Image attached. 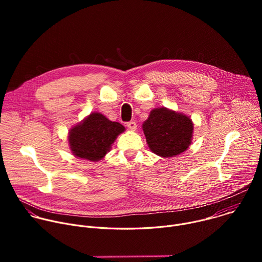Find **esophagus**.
<instances>
[{
    "label": "esophagus",
    "mask_w": 262,
    "mask_h": 262,
    "mask_svg": "<svg viewBox=\"0 0 262 262\" xmlns=\"http://www.w3.org/2000/svg\"><path fill=\"white\" fill-rule=\"evenodd\" d=\"M126 126L132 129V130H136L137 129V123L135 121H129L126 123Z\"/></svg>",
    "instance_id": "obj_1"
}]
</instances>
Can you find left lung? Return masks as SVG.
I'll return each mask as SVG.
<instances>
[{
	"mask_svg": "<svg viewBox=\"0 0 262 262\" xmlns=\"http://www.w3.org/2000/svg\"><path fill=\"white\" fill-rule=\"evenodd\" d=\"M142 128L154 154L172 158L184 152L191 145L194 124L190 117L163 106L150 112Z\"/></svg>",
	"mask_w": 262,
	"mask_h": 262,
	"instance_id": "obj_1",
	"label": "left lung"
}]
</instances>
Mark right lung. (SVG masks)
<instances>
[{"label": "right lung", "instance_id": "right-lung-1", "mask_svg": "<svg viewBox=\"0 0 262 262\" xmlns=\"http://www.w3.org/2000/svg\"><path fill=\"white\" fill-rule=\"evenodd\" d=\"M125 130L119 122L108 120L97 112L69 130L68 142L73 156L98 162L110 151L116 138Z\"/></svg>", "mask_w": 262, "mask_h": 262}]
</instances>
